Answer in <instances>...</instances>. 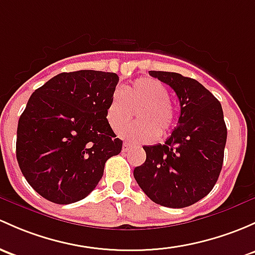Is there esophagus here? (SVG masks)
I'll use <instances>...</instances> for the list:
<instances>
[{
  "instance_id": "esophagus-1",
  "label": "esophagus",
  "mask_w": 255,
  "mask_h": 255,
  "mask_svg": "<svg viewBox=\"0 0 255 255\" xmlns=\"http://www.w3.org/2000/svg\"><path fill=\"white\" fill-rule=\"evenodd\" d=\"M130 148H132V145H130V144L128 143V141H125V143H123V146H122V151L123 152L128 151V150H129Z\"/></svg>"
}]
</instances>
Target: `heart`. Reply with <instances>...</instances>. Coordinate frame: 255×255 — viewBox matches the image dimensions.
I'll list each match as a JSON object with an SVG mask.
<instances>
[{"label": "heart", "instance_id": "obj_1", "mask_svg": "<svg viewBox=\"0 0 255 255\" xmlns=\"http://www.w3.org/2000/svg\"><path fill=\"white\" fill-rule=\"evenodd\" d=\"M166 85L143 77L115 93L106 110V120L115 133L121 134L131 122L134 112L139 122L125 131L123 136L133 143H151L166 135L175 126L176 112Z\"/></svg>", "mask_w": 255, "mask_h": 255}]
</instances>
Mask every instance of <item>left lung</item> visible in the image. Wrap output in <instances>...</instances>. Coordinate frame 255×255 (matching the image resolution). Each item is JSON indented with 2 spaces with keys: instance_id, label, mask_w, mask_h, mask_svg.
<instances>
[{
  "instance_id": "8db88e82",
  "label": "left lung",
  "mask_w": 255,
  "mask_h": 255,
  "mask_svg": "<svg viewBox=\"0 0 255 255\" xmlns=\"http://www.w3.org/2000/svg\"><path fill=\"white\" fill-rule=\"evenodd\" d=\"M149 74L175 90L181 115L165 144L143 146L146 160L133 175L154 203L186 208L208 195L221 172L227 138L224 112L198 80L173 72Z\"/></svg>"
}]
</instances>
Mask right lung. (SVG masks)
I'll return each mask as SVG.
<instances>
[{"mask_svg": "<svg viewBox=\"0 0 255 255\" xmlns=\"http://www.w3.org/2000/svg\"><path fill=\"white\" fill-rule=\"evenodd\" d=\"M116 73H60L36 89L18 121L17 160L28 183L56 204L84 199L122 150L106 120Z\"/></svg>", "mask_w": 255, "mask_h": 255, "instance_id": "1", "label": "right lung"}]
</instances>
